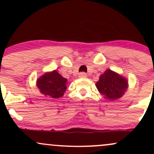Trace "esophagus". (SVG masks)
Wrapping results in <instances>:
<instances>
[{
	"mask_svg": "<svg viewBox=\"0 0 154 154\" xmlns=\"http://www.w3.org/2000/svg\"><path fill=\"white\" fill-rule=\"evenodd\" d=\"M79 78H85V77H87V74L85 73V72H81L79 74Z\"/></svg>",
	"mask_w": 154,
	"mask_h": 154,
	"instance_id": "obj_1",
	"label": "esophagus"
}]
</instances>
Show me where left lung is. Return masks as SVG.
<instances>
[{"label": "left lung", "instance_id": "8db88e82", "mask_svg": "<svg viewBox=\"0 0 154 154\" xmlns=\"http://www.w3.org/2000/svg\"><path fill=\"white\" fill-rule=\"evenodd\" d=\"M95 86L104 98L115 100L123 96L129 85L126 77L108 69L100 75Z\"/></svg>", "mask_w": 154, "mask_h": 154}]
</instances>
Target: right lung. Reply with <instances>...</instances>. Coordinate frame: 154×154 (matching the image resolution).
<instances>
[{"mask_svg": "<svg viewBox=\"0 0 154 154\" xmlns=\"http://www.w3.org/2000/svg\"><path fill=\"white\" fill-rule=\"evenodd\" d=\"M69 82L56 70L45 72L36 81V85L40 93L46 97L59 98L66 92Z\"/></svg>", "mask_w": 154, "mask_h": 154, "instance_id": "1", "label": "right lung"}]
</instances>
